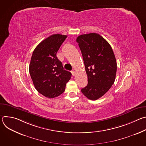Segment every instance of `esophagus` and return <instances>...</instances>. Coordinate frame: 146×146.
Returning <instances> with one entry per match:
<instances>
[{
    "mask_svg": "<svg viewBox=\"0 0 146 146\" xmlns=\"http://www.w3.org/2000/svg\"><path fill=\"white\" fill-rule=\"evenodd\" d=\"M71 73H72V75L74 76H75V74H76V72L74 71V70H72V72H71Z\"/></svg>",
    "mask_w": 146,
    "mask_h": 146,
    "instance_id": "esophagus-1",
    "label": "esophagus"
}]
</instances>
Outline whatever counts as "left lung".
I'll return each mask as SVG.
<instances>
[{"instance_id": "8db88e82", "label": "left lung", "mask_w": 146, "mask_h": 146, "mask_svg": "<svg viewBox=\"0 0 146 146\" xmlns=\"http://www.w3.org/2000/svg\"><path fill=\"white\" fill-rule=\"evenodd\" d=\"M76 41L81 50L88 77L87 86L81 92L95 100L105 95L114 84L117 62L109 43L95 33L82 35Z\"/></svg>"}]
</instances>
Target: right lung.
<instances>
[{"label": "right lung", "mask_w": 146, "mask_h": 146, "mask_svg": "<svg viewBox=\"0 0 146 146\" xmlns=\"http://www.w3.org/2000/svg\"><path fill=\"white\" fill-rule=\"evenodd\" d=\"M66 35H52L35 48L29 65V73L36 90L48 98L58 96L65 90L72 74L64 69L56 52Z\"/></svg>", "instance_id": "1"}]
</instances>
